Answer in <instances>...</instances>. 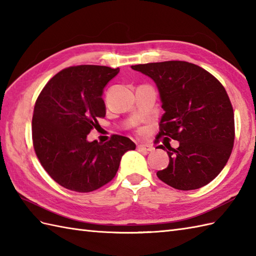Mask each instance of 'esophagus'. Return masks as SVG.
I'll return each mask as SVG.
<instances>
[{
    "mask_svg": "<svg viewBox=\"0 0 256 256\" xmlns=\"http://www.w3.org/2000/svg\"><path fill=\"white\" fill-rule=\"evenodd\" d=\"M138 150H144V152H153L154 150V148L152 145H142V144H140V145H138Z\"/></svg>",
    "mask_w": 256,
    "mask_h": 256,
    "instance_id": "esophagus-1",
    "label": "esophagus"
}]
</instances>
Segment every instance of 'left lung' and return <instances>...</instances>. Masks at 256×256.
<instances>
[{
    "label": "left lung",
    "instance_id": "left-lung-1",
    "mask_svg": "<svg viewBox=\"0 0 256 256\" xmlns=\"http://www.w3.org/2000/svg\"><path fill=\"white\" fill-rule=\"evenodd\" d=\"M132 69L148 76L158 88L165 113L157 138L179 142L177 148L170 143L167 150L157 146L170 157L157 177L179 190L206 186L224 170L234 144V113L224 86L187 62L140 64Z\"/></svg>",
    "mask_w": 256,
    "mask_h": 256
}]
</instances>
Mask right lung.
<instances>
[{
    "mask_svg": "<svg viewBox=\"0 0 256 256\" xmlns=\"http://www.w3.org/2000/svg\"><path fill=\"white\" fill-rule=\"evenodd\" d=\"M96 64L62 69L38 96L32 120L37 158L54 180L77 192H90L110 182L131 140L114 134L106 143L88 142L86 135L106 116L102 91L118 74Z\"/></svg>",
    "mask_w": 256,
    "mask_h": 256,
    "instance_id": "1",
    "label": "right lung"
}]
</instances>
